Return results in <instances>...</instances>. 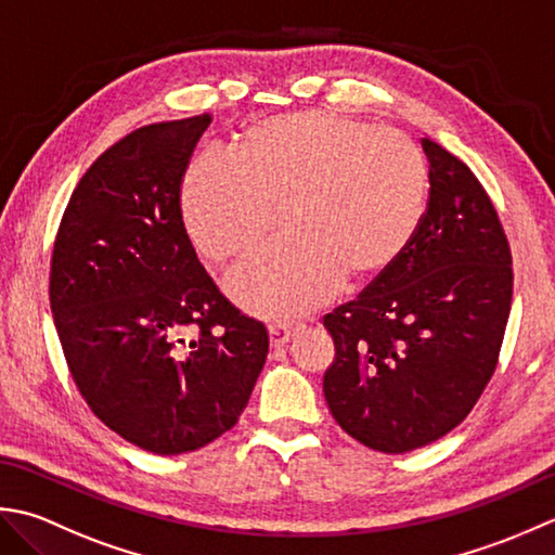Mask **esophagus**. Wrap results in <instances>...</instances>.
<instances>
[{
  "mask_svg": "<svg viewBox=\"0 0 555 555\" xmlns=\"http://www.w3.org/2000/svg\"><path fill=\"white\" fill-rule=\"evenodd\" d=\"M294 327H287V325H270L268 327V335H270V347L273 349H282L287 347V343L294 337Z\"/></svg>",
  "mask_w": 555,
  "mask_h": 555,
  "instance_id": "esophagus-1",
  "label": "esophagus"
}]
</instances>
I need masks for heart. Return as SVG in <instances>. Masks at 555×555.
Returning <instances> with one entry per match:
<instances>
[{
    "label": "heart",
    "instance_id": "heart-1",
    "mask_svg": "<svg viewBox=\"0 0 555 555\" xmlns=\"http://www.w3.org/2000/svg\"><path fill=\"white\" fill-rule=\"evenodd\" d=\"M428 165L404 133L335 112H285L232 135L228 163H194L179 191L182 222L212 266L251 256L280 228L287 240L236 270L228 289L263 319H297L340 285L378 282L420 234Z\"/></svg>",
    "mask_w": 555,
    "mask_h": 555
}]
</instances>
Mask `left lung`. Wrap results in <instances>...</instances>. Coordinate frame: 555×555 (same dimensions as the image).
Returning <instances> with one entry per match:
<instances>
[{
	"mask_svg": "<svg viewBox=\"0 0 555 555\" xmlns=\"http://www.w3.org/2000/svg\"><path fill=\"white\" fill-rule=\"evenodd\" d=\"M428 208L412 246L323 325L335 343L323 392L373 450L410 452L452 431L491 380L513 301V258L472 169L431 139Z\"/></svg>",
	"mask_w": 555,
	"mask_h": 555,
	"instance_id": "obj_1",
	"label": "left lung"
}]
</instances>
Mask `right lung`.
<instances>
[{"label": "right lung", "mask_w": 555, "mask_h": 555, "mask_svg": "<svg viewBox=\"0 0 555 555\" xmlns=\"http://www.w3.org/2000/svg\"><path fill=\"white\" fill-rule=\"evenodd\" d=\"M210 115L135 129L90 165L56 232L50 307L100 422L155 455L240 420L268 331L236 311L191 246L179 186Z\"/></svg>", "instance_id": "right-lung-1"}]
</instances>
